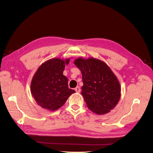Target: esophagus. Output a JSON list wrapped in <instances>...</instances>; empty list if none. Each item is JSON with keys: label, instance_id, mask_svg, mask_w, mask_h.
<instances>
[{"label": "esophagus", "instance_id": "obj_1", "mask_svg": "<svg viewBox=\"0 0 153 153\" xmlns=\"http://www.w3.org/2000/svg\"><path fill=\"white\" fill-rule=\"evenodd\" d=\"M75 91H76V93H80L81 89H80V88L79 87V86H77V87L75 88Z\"/></svg>", "mask_w": 153, "mask_h": 153}]
</instances>
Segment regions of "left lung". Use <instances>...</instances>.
Returning a JSON list of instances; mask_svg holds the SVG:
<instances>
[{"mask_svg":"<svg viewBox=\"0 0 153 153\" xmlns=\"http://www.w3.org/2000/svg\"><path fill=\"white\" fill-rule=\"evenodd\" d=\"M82 73L81 94L88 108L98 115L114 109L120 98V84L110 68L94 58L77 59L74 62Z\"/></svg>","mask_w":153,"mask_h":153,"instance_id":"8db88e82","label":"left lung"}]
</instances>
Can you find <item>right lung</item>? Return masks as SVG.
I'll return each instance as SVG.
<instances>
[{
	"label": "right lung",
	"instance_id": "right-lung-1",
	"mask_svg": "<svg viewBox=\"0 0 153 153\" xmlns=\"http://www.w3.org/2000/svg\"><path fill=\"white\" fill-rule=\"evenodd\" d=\"M69 59L54 58L42 64L31 82V93L42 108L55 111L63 105L75 91L68 86L67 78L63 75Z\"/></svg>",
	"mask_w": 153,
	"mask_h": 153
}]
</instances>
